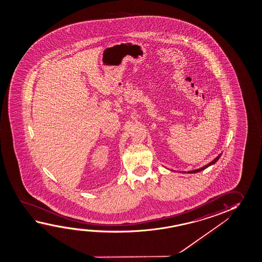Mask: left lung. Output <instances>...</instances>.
Wrapping results in <instances>:
<instances>
[{
	"mask_svg": "<svg viewBox=\"0 0 262 262\" xmlns=\"http://www.w3.org/2000/svg\"><path fill=\"white\" fill-rule=\"evenodd\" d=\"M220 157H221V154L219 155L217 157H216L213 161H211L210 163H208V165H206V166H202V167H200V168H199V169H195V170H191V171H187V173H190V174H192V173H198V172H200V171L204 170V169H206L207 167H208V166H212V165H214L215 163L220 159ZM184 173H186V172H184Z\"/></svg>",
	"mask_w": 262,
	"mask_h": 262,
	"instance_id": "8db88e82",
	"label": "left lung"
}]
</instances>
